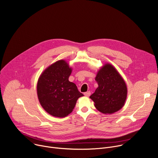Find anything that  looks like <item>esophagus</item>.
Wrapping results in <instances>:
<instances>
[{
  "label": "esophagus",
  "instance_id": "34e87169",
  "mask_svg": "<svg viewBox=\"0 0 158 158\" xmlns=\"http://www.w3.org/2000/svg\"><path fill=\"white\" fill-rule=\"evenodd\" d=\"M85 96H87V97H89L90 95H91V92L90 91H88V92H85V93H84V94Z\"/></svg>",
  "mask_w": 158,
  "mask_h": 158
}]
</instances>
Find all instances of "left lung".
Instances as JSON below:
<instances>
[{
  "label": "left lung",
  "mask_w": 158,
  "mask_h": 158,
  "mask_svg": "<svg viewBox=\"0 0 158 158\" xmlns=\"http://www.w3.org/2000/svg\"><path fill=\"white\" fill-rule=\"evenodd\" d=\"M98 87L90 96L96 109L104 114L121 109L127 97V87L121 75L110 64L104 65L96 77Z\"/></svg>",
  "instance_id": "1"
}]
</instances>
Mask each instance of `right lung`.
Returning <instances> with one entry per match:
<instances>
[{"label": "right lung", "instance_id": "add662e5", "mask_svg": "<svg viewBox=\"0 0 158 158\" xmlns=\"http://www.w3.org/2000/svg\"><path fill=\"white\" fill-rule=\"evenodd\" d=\"M72 69L64 60L50 65L40 76L37 96L42 107L51 115L64 118L73 110L77 100L84 95L69 82Z\"/></svg>", "mask_w": 158, "mask_h": 158}]
</instances>
